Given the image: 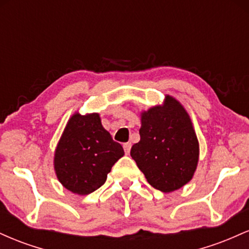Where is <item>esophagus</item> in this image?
Returning a JSON list of instances; mask_svg holds the SVG:
<instances>
[{"instance_id": "esophagus-1", "label": "esophagus", "mask_w": 249, "mask_h": 249, "mask_svg": "<svg viewBox=\"0 0 249 249\" xmlns=\"http://www.w3.org/2000/svg\"><path fill=\"white\" fill-rule=\"evenodd\" d=\"M131 146H132V145H131V142H125V144H124V151H125V154H128V153H130V151H131Z\"/></svg>"}]
</instances>
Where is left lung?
<instances>
[{"mask_svg": "<svg viewBox=\"0 0 249 249\" xmlns=\"http://www.w3.org/2000/svg\"><path fill=\"white\" fill-rule=\"evenodd\" d=\"M141 141L131 157L148 184L164 193L191 181L199 161V142L191 117L170 95L161 105L141 112Z\"/></svg>", "mask_w": 249, "mask_h": 249, "instance_id": "1", "label": "left lung"}]
</instances>
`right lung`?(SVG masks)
<instances>
[{
  "label": "right lung",
  "instance_id": "obj_1",
  "mask_svg": "<svg viewBox=\"0 0 249 249\" xmlns=\"http://www.w3.org/2000/svg\"><path fill=\"white\" fill-rule=\"evenodd\" d=\"M124 156L119 142L103 127L99 113L77 111L65 125L53 156L57 179L70 192L87 196L99 188Z\"/></svg>",
  "mask_w": 249,
  "mask_h": 249
}]
</instances>
